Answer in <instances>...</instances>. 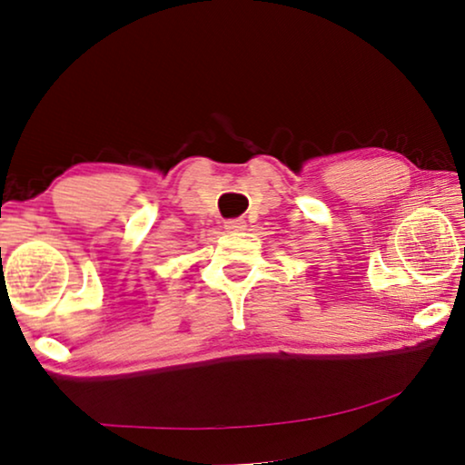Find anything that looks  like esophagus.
<instances>
[{
  "label": "esophagus",
  "mask_w": 465,
  "mask_h": 465,
  "mask_svg": "<svg viewBox=\"0 0 465 465\" xmlns=\"http://www.w3.org/2000/svg\"><path fill=\"white\" fill-rule=\"evenodd\" d=\"M225 230L227 232H242V230H246V221L244 219H227L225 221Z\"/></svg>",
  "instance_id": "esophagus-1"
}]
</instances>
